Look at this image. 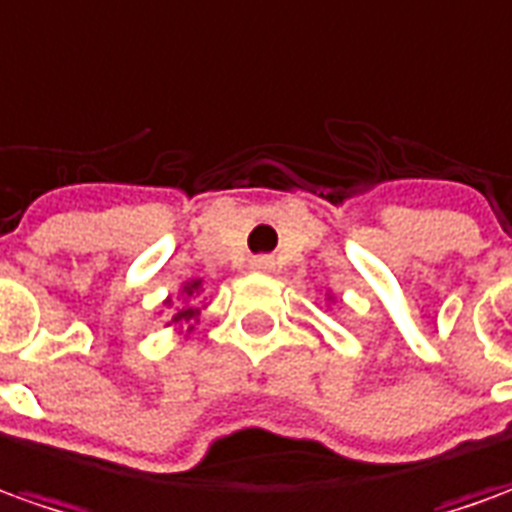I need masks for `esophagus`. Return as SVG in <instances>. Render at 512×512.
Listing matches in <instances>:
<instances>
[{
    "label": "esophagus",
    "instance_id": "34e87169",
    "mask_svg": "<svg viewBox=\"0 0 512 512\" xmlns=\"http://www.w3.org/2000/svg\"><path fill=\"white\" fill-rule=\"evenodd\" d=\"M249 266H252V271H271L274 269V260H271L269 255H260V257H255Z\"/></svg>",
    "mask_w": 512,
    "mask_h": 512
}]
</instances>
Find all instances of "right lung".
Returning <instances> with one entry per match:
<instances>
[{
    "label": "right lung",
    "mask_w": 512,
    "mask_h": 512,
    "mask_svg": "<svg viewBox=\"0 0 512 512\" xmlns=\"http://www.w3.org/2000/svg\"><path fill=\"white\" fill-rule=\"evenodd\" d=\"M182 294L187 297V300H196L198 294H201V280H190V283H184ZM168 305H170V300H168ZM196 319H198L196 305H184V308H179L176 314L170 316L168 325H184V322H187V325H190L187 330H193V322H196Z\"/></svg>",
    "instance_id": "1"
}]
</instances>
